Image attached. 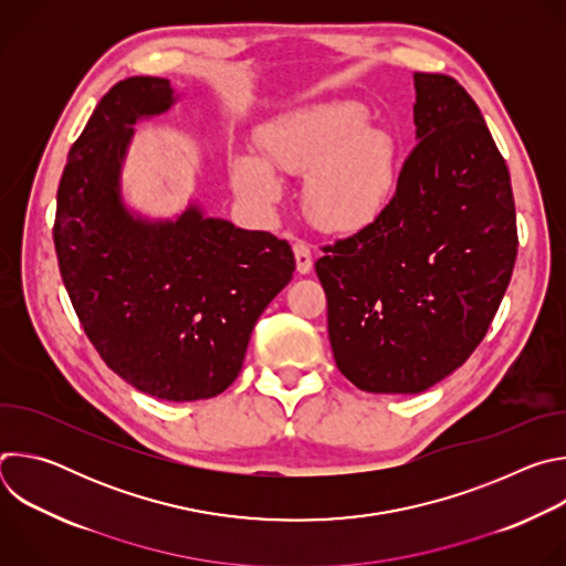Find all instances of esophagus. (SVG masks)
<instances>
[{"instance_id":"34e87169","label":"esophagus","mask_w":566,"mask_h":566,"mask_svg":"<svg viewBox=\"0 0 566 566\" xmlns=\"http://www.w3.org/2000/svg\"><path fill=\"white\" fill-rule=\"evenodd\" d=\"M293 255H295L297 273H300V275L311 273V269H313V255H311L308 244H304V241H295V244H293Z\"/></svg>"}]
</instances>
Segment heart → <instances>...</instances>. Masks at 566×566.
Returning a JSON list of instances; mask_svg holds the SVG:
<instances>
[{
    "instance_id": "b5f03b06",
    "label": "heart",
    "mask_w": 566,
    "mask_h": 566,
    "mask_svg": "<svg viewBox=\"0 0 566 566\" xmlns=\"http://www.w3.org/2000/svg\"><path fill=\"white\" fill-rule=\"evenodd\" d=\"M369 112L356 101H332L302 107L269 123L258 154H234L232 186L260 210L282 199L273 172L306 175L304 206L311 221L336 234H354L376 223L396 186V143L369 127Z\"/></svg>"
}]
</instances>
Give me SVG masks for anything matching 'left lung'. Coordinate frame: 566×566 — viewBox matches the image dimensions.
I'll list each match as a JSON object with an SVG mask.
<instances>
[{"label": "left lung", "instance_id": "8db88e82", "mask_svg": "<svg viewBox=\"0 0 566 566\" xmlns=\"http://www.w3.org/2000/svg\"><path fill=\"white\" fill-rule=\"evenodd\" d=\"M417 147L369 228L322 249L329 343L371 394H419L486 336L517 258L511 175L454 77L415 73Z\"/></svg>", "mask_w": 566, "mask_h": 566}]
</instances>
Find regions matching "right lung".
I'll return each instance as SVG.
<instances>
[{"label":"right lung","instance_id":"add662e5","mask_svg":"<svg viewBox=\"0 0 566 566\" xmlns=\"http://www.w3.org/2000/svg\"><path fill=\"white\" fill-rule=\"evenodd\" d=\"M177 103L170 80L151 75L105 94L69 151L53 241L71 304L107 367L138 391L181 402L232 385L295 258L284 239L210 217L195 199L156 219L127 206L134 125Z\"/></svg>","mask_w":566,"mask_h":566}]
</instances>
